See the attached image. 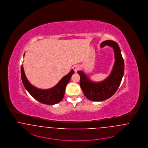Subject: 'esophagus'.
<instances>
[{
  "mask_svg": "<svg viewBox=\"0 0 148 148\" xmlns=\"http://www.w3.org/2000/svg\"><path fill=\"white\" fill-rule=\"evenodd\" d=\"M73 69L74 71L76 73L77 71H78L79 69V66L78 65H75V66L73 67Z\"/></svg>",
  "mask_w": 148,
  "mask_h": 148,
  "instance_id": "1",
  "label": "esophagus"
}]
</instances>
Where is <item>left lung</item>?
I'll return each instance as SVG.
<instances>
[{"label": "left lung", "mask_w": 148, "mask_h": 148, "mask_svg": "<svg viewBox=\"0 0 148 148\" xmlns=\"http://www.w3.org/2000/svg\"><path fill=\"white\" fill-rule=\"evenodd\" d=\"M109 46L113 49L115 62L110 75L99 82L90 81L81 71H77L80 76L79 84L84 95L91 101H103L112 96L121 83L124 71V62L119 45L114 41L106 40L100 45L101 47Z\"/></svg>", "instance_id": "obj_1"}]
</instances>
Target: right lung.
I'll list each match as a JSON object with an SVG mask.
<instances>
[{
	"label": "right lung",
	"mask_w": 148,
	"mask_h": 148,
	"mask_svg": "<svg viewBox=\"0 0 148 148\" xmlns=\"http://www.w3.org/2000/svg\"><path fill=\"white\" fill-rule=\"evenodd\" d=\"M24 55L25 53L24 57ZM74 73L73 70H72L51 88L41 90L34 87L29 82L26 77L23 64L21 67V77L26 90L39 102L49 105H53L61 101L64 97L66 85L69 82L72 75Z\"/></svg>",
	"instance_id": "1"
}]
</instances>
